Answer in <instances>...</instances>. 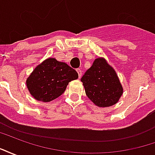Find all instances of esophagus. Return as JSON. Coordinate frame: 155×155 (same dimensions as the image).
Segmentation results:
<instances>
[{"label": "esophagus", "mask_w": 155, "mask_h": 155, "mask_svg": "<svg viewBox=\"0 0 155 155\" xmlns=\"http://www.w3.org/2000/svg\"><path fill=\"white\" fill-rule=\"evenodd\" d=\"M76 71H77L78 74H79V78H81V75H82V71H81V69L78 68V69H76Z\"/></svg>", "instance_id": "esophagus-1"}]
</instances>
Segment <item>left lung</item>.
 I'll return each mask as SVG.
<instances>
[{"mask_svg": "<svg viewBox=\"0 0 155 155\" xmlns=\"http://www.w3.org/2000/svg\"><path fill=\"white\" fill-rule=\"evenodd\" d=\"M81 81L88 98L99 107L114 105L123 94V87L116 72L104 58L95 59Z\"/></svg>", "mask_w": 155, "mask_h": 155, "instance_id": "8db88e82", "label": "left lung"}]
</instances>
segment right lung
<instances>
[{"instance_id":"1","label":"right lung","mask_w":155,"mask_h":155,"mask_svg":"<svg viewBox=\"0 0 155 155\" xmlns=\"http://www.w3.org/2000/svg\"><path fill=\"white\" fill-rule=\"evenodd\" d=\"M78 77L77 72L66 63L54 58H48L29 75L26 87L36 101L50 102L61 96L69 82Z\"/></svg>"}]
</instances>
